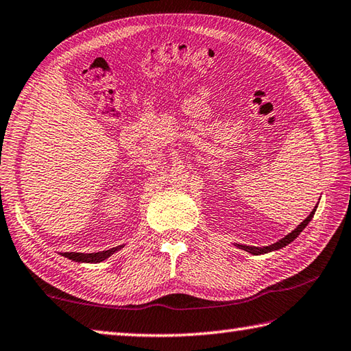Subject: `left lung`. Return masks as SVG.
<instances>
[{
  "label": "left lung",
  "instance_id": "obj_1",
  "mask_svg": "<svg viewBox=\"0 0 351 351\" xmlns=\"http://www.w3.org/2000/svg\"><path fill=\"white\" fill-rule=\"evenodd\" d=\"M315 211H317V207H315V210L311 213V215H308L303 222H301L297 228H295L291 234H287L285 239H281V240H278L277 243H274V245H269V246H265V248H256V246H243V245H237L239 248H242V250H245V251H248V252H251V254H256V256H260V254H266V252H271V251H277V250H281V248H285L286 245H289L292 240H295L297 239L298 236H300V232L303 231L306 226H307V223L312 221V217H313V215H315Z\"/></svg>",
  "mask_w": 351,
  "mask_h": 351
}]
</instances>
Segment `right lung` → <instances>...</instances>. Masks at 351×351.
I'll return each mask as SVG.
<instances>
[{"instance_id": "add662e5", "label": "right lung", "mask_w": 351, "mask_h": 351, "mask_svg": "<svg viewBox=\"0 0 351 351\" xmlns=\"http://www.w3.org/2000/svg\"><path fill=\"white\" fill-rule=\"evenodd\" d=\"M121 246H117V248H111L108 251H100V252H91V254H82V252H62V256L74 260V262H80V263H99L101 260L108 258L111 254L115 251H119Z\"/></svg>"}]
</instances>
